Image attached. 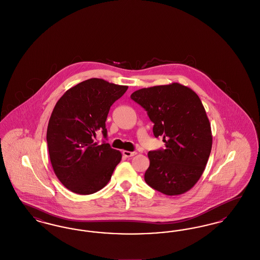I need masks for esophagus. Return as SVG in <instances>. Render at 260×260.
Here are the masks:
<instances>
[{
  "label": "esophagus",
  "instance_id": "esophagus-1",
  "mask_svg": "<svg viewBox=\"0 0 260 260\" xmlns=\"http://www.w3.org/2000/svg\"><path fill=\"white\" fill-rule=\"evenodd\" d=\"M136 154H137L136 152H131V151H126V150L123 151V155H124V157H126V158L133 157V156H135Z\"/></svg>",
  "mask_w": 260,
  "mask_h": 260
}]
</instances>
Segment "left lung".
I'll list each match as a JSON object with an SVG mask.
<instances>
[{
	"label": "left lung",
	"mask_w": 260,
	"mask_h": 260,
	"mask_svg": "<svg viewBox=\"0 0 260 260\" xmlns=\"http://www.w3.org/2000/svg\"><path fill=\"white\" fill-rule=\"evenodd\" d=\"M131 99L142 106L154 123L155 137L166 149L149 151L144 179L168 196L181 195L198 182L210 157V121L198 94L178 83L145 87Z\"/></svg>",
	"instance_id": "obj_1"
}]
</instances>
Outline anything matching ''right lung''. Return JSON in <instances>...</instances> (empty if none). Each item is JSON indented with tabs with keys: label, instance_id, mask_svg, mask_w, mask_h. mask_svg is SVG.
I'll use <instances>...</instances> for the list:
<instances>
[{
	"label": "right lung",
	"instance_id": "add662e5",
	"mask_svg": "<svg viewBox=\"0 0 260 260\" xmlns=\"http://www.w3.org/2000/svg\"><path fill=\"white\" fill-rule=\"evenodd\" d=\"M126 89L92 78L69 88L56 102L47 142L53 172L70 191L93 194L111 179L122 154L108 143L99 145L93 138L98 132L107 136L105 122L110 107Z\"/></svg>",
	"mask_w": 260,
	"mask_h": 260
}]
</instances>
